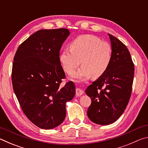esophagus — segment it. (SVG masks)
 <instances>
[{"label":"esophagus","mask_w":148,"mask_h":148,"mask_svg":"<svg viewBox=\"0 0 148 148\" xmlns=\"http://www.w3.org/2000/svg\"><path fill=\"white\" fill-rule=\"evenodd\" d=\"M83 94H84L83 90H82L81 89H79V88H77L76 89V96H81V95H82Z\"/></svg>","instance_id":"34e87169"}]
</instances>
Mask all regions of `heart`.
<instances>
[{
    "mask_svg": "<svg viewBox=\"0 0 148 148\" xmlns=\"http://www.w3.org/2000/svg\"><path fill=\"white\" fill-rule=\"evenodd\" d=\"M112 59L110 45L92 34L77 36L59 56V61L65 72L71 74L81 63L83 66L72 77L84 81L91 76L99 77L108 69Z\"/></svg>",
    "mask_w": 148,
    "mask_h": 148,
    "instance_id": "obj_1",
    "label": "heart"
}]
</instances>
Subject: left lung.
<instances>
[{"label": "left lung", "mask_w": 148, "mask_h": 148, "mask_svg": "<svg viewBox=\"0 0 148 148\" xmlns=\"http://www.w3.org/2000/svg\"><path fill=\"white\" fill-rule=\"evenodd\" d=\"M112 59L107 71L87 87L86 93L91 99L87 116L95 123L107 125L123 113L131 97L134 66L126 46L108 34Z\"/></svg>", "instance_id": "obj_1"}]
</instances>
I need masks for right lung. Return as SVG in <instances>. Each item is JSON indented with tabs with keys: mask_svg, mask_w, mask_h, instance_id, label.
<instances>
[{
	"mask_svg": "<svg viewBox=\"0 0 148 148\" xmlns=\"http://www.w3.org/2000/svg\"><path fill=\"white\" fill-rule=\"evenodd\" d=\"M69 29H42L17 48L12 66L13 89L24 114L43 129L61 125L66 117V103L74 98L72 82L61 86L65 74L59 61L62 44Z\"/></svg>",
	"mask_w": 148,
	"mask_h": 148,
	"instance_id": "add662e5",
	"label": "right lung"
}]
</instances>
